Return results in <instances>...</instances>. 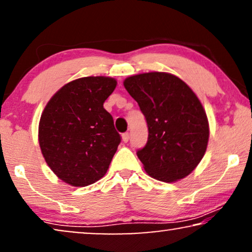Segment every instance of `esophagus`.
Returning <instances> with one entry per match:
<instances>
[{"label": "esophagus", "instance_id": "esophagus-1", "mask_svg": "<svg viewBox=\"0 0 252 252\" xmlns=\"http://www.w3.org/2000/svg\"><path fill=\"white\" fill-rule=\"evenodd\" d=\"M122 139H123L124 142H128V140H129V133H124L123 135H122Z\"/></svg>", "mask_w": 252, "mask_h": 252}]
</instances>
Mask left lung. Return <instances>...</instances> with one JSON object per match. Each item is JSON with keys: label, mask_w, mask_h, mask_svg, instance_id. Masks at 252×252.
<instances>
[{"label": "left lung", "mask_w": 252, "mask_h": 252, "mask_svg": "<svg viewBox=\"0 0 252 252\" xmlns=\"http://www.w3.org/2000/svg\"><path fill=\"white\" fill-rule=\"evenodd\" d=\"M124 87L147 120L148 142L137 151L147 173L163 182L190 174L204 156L210 136L205 110L192 89L167 72L132 75Z\"/></svg>", "instance_id": "left-lung-1"}]
</instances>
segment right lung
<instances>
[{
    "label": "right lung",
    "mask_w": 252,
    "mask_h": 252,
    "mask_svg": "<svg viewBox=\"0 0 252 252\" xmlns=\"http://www.w3.org/2000/svg\"><path fill=\"white\" fill-rule=\"evenodd\" d=\"M117 80L84 77L64 85L47 103L39 144L50 170L67 185L86 187L103 178L120 143L103 103Z\"/></svg>",
    "instance_id": "add662e5"
}]
</instances>
